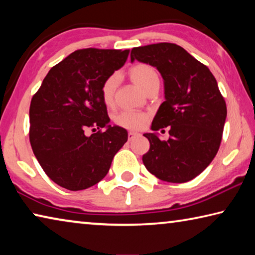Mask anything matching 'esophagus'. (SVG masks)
I'll return each instance as SVG.
<instances>
[{"mask_svg": "<svg viewBox=\"0 0 255 255\" xmlns=\"http://www.w3.org/2000/svg\"><path fill=\"white\" fill-rule=\"evenodd\" d=\"M137 136H139V133L133 132V131H129L128 132V140H132L133 138H136Z\"/></svg>", "mask_w": 255, "mask_h": 255, "instance_id": "1", "label": "esophagus"}]
</instances>
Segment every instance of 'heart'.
<instances>
[{"instance_id":"1","label":"heart","mask_w":255,"mask_h":255,"mask_svg":"<svg viewBox=\"0 0 255 255\" xmlns=\"http://www.w3.org/2000/svg\"><path fill=\"white\" fill-rule=\"evenodd\" d=\"M128 74L133 83L139 86L147 93L149 90L158 88L159 79L155 68L147 64H136L129 68ZM119 83L118 75H110L107 77L101 86V98L105 105L111 107L115 102V93ZM147 122V116L136 111H123L115 117V123L118 126L126 128L128 130H140Z\"/></svg>"}]
</instances>
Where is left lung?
Returning <instances> with one entry per match:
<instances>
[{"mask_svg":"<svg viewBox=\"0 0 255 255\" xmlns=\"http://www.w3.org/2000/svg\"><path fill=\"white\" fill-rule=\"evenodd\" d=\"M157 68L164 80L165 101L144 133L149 150L143 163L166 182L196 178L213 161L221 146L227 108L213 73L187 50L171 42L136 47L130 60ZM169 127L170 138L161 141L156 131Z\"/></svg>","mask_w":255,"mask_h":255,"instance_id":"obj_1","label":"left lung"}]
</instances>
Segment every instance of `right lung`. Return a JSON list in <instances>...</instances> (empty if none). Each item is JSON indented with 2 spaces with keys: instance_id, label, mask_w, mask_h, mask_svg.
I'll use <instances>...</instances> for the list:
<instances>
[{
  "instance_id": "1",
  "label": "right lung",
  "mask_w": 255,
  "mask_h": 255,
  "mask_svg": "<svg viewBox=\"0 0 255 255\" xmlns=\"http://www.w3.org/2000/svg\"><path fill=\"white\" fill-rule=\"evenodd\" d=\"M128 55V49L76 50L50 68L32 97L30 144L42 170L60 187L79 191L100 182L127 141L126 129L109 125L101 86ZM89 128L99 130L88 136Z\"/></svg>"
}]
</instances>
